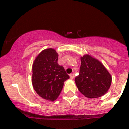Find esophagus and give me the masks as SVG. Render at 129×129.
I'll use <instances>...</instances> for the list:
<instances>
[{
  "mask_svg": "<svg viewBox=\"0 0 129 129\" xmlns=\"http://www.w3.org/2000/svg\"><path fill=\"white\" fill-rule=\"evenodd\" d=\"M69 76H70V78H71V79H74V74H71L70 75H69Z\"/></svg>",
  "mask_w": 129,
  "mask_h": 129,
  "instance_id": "1",
  "label": "esophagus"
}]
</instances>
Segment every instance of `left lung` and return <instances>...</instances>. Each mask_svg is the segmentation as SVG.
I'll use <instances>...</instances> for the list:
<instances>
[{
	"mask_svg": "<svg viewBox=\"0 0 129 129\" xmlns=\"http://www.w3.org/2000/svg\"><path fill=\"white\" fill-rule=\"evenodd\" d=\"M79 74L75 78L78 90L87 98H97L108 92L111 84V74L97 59L86 54L81 57Z\"/></svg>",
	"mask_w": 129,
	"mask_h": 129,
	"instance_id": "1",
	"label": "left lung"
}]
</instances>
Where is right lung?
<instances>
[{
    "instance_id": "add662e5",
    "label": "right lung",
    "mask_w": 129,
    "mask_h": 129,
    "mask_svg": "<svg viewBox=\"0 0 129 129\" xmlns=\"http://www.w3.org/2000/svg\"><path fill=\"white\" fill-rule=\"evenodd\" d=\"M58 55L53 48L43 50L32 65V83L42 98L55 101L60 93L63 83L69 78L63 66L57 63Z\"/></svg>"
}]
</instances>
